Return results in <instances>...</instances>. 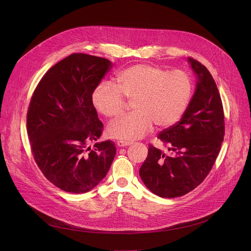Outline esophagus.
Segmentation results:
<instances>
[{
	"instance_id": "34e87169",
	"label": "esophagus",
	"mask_w": 251,
	"mask_h": 251,
	"mask_svg": "<svg viewBox=\"0 0 251 251\" xmlns=\"http://www.w3.org/2000/svg\"><path fill=\"white\" fill-rule=\"evenodd\" d=\"M132 143L131 142H127V141H117V146L118 147H126V146H129L131 145Z\"/></svg>"
}]
</instances>
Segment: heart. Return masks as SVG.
Here are the masks:
<instances>
[{
    "mask_svg": "<svg viewBox=\"0 0 251 251\" xmlns=\"http://www.w3.org/2000/svg\"><path fill=\"white\" fill-rule=\"evenodd\" d=\"M194 93V82L183 70L169 71L150 64H135L117 77V86L109 81L99 83L91 101L102 115H119L127 99H133L134 112L111 121L107 133L112 138L133 141L146 135L153 124L163 129L182 118Z\"/></svg>",
    "mask_w": 251,
    "mask_h": 251,
    "instance_id": "1",
    "label": "heart"
}]
</instances>
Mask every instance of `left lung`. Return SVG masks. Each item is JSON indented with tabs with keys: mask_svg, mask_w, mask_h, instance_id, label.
Listing matches in <instances>:
<instances>
[{
	"mask_svg": "<svg viewBox=\"0 0 251 251\" xmlns=\"http://www.w3.org/2000/svg\"><path fill=\"white\" fill-rule=\"evenodd\" d=\"M188 60L198 79L195 94L181 120L158 135L171 155L150 144L139 171L143 183L161 198L184 196L201 184L218 158L225 136L218 86L204 65L192 57Z\"/></svg>",
	"mask_w": 251,
	"mask_h": 251,
	"instance_id": "obj_1",
	"label": "left lung"
}]
</instances>
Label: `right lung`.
<instances>
[{
	"mask_svg": "<svg viewBox=\"0 0 251 251\" xmlns=\"http://www.w3.org/2000/svg\"><path fill=\"white\" fill-rule=\"evenodd\" d=\"M111 67L106 58L73 53L48 70L30 98L26 130L34 161L50 183L67 193L95 188L114 160L110 140L88 147L103 130L91 95Z\"/></svg>",
	"mask_w": 251,
	"mask_h": 251,
	"instance_id": "add662e5",
	"label": "right lung"
}]
</instances>
